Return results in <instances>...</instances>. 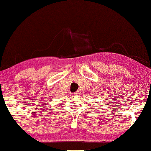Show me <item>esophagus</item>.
Returning <instances> with one entry per match:
<instances>
[{
	"instance_id": "esophagus-1",
	"label": "esophagus",
	"mask_w": 151,
	"mask_h": 151,
	"mask_svg": "<svg viewBox=\"0 0 151 151\" xmlns=\"http://www.w3.org/2000/svg\"><path fill=\"white\" fill-rule=\"evenodd\" d=\"M73 94L74 95V96H76V95H77L78 94V92H74L73 93Z\"/></svg>"
}]
</instances>
